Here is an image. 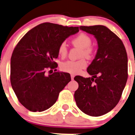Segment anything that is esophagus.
<instances>
[{"label": "esophagus", "mask_w": 135, "mask_h": 135, "mask_svg": "<svg viewBox=\"0 0 135 135\" xmlns=\"http://www.w3.org/2000/svg\"><path fill=\"white\" fill-rule=\"evenodd\" d=\"M74 77H75V75H73V74H71V79H74Z\"/></svg>", "instance_id": "1"}]
</instances>
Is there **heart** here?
<instances>
[{
    "label": "heart",
    "instance_id": "heart-1",
    "mask_svg": "<svg viewBox=\"0 0 135 135\" xmlns=\"http://www.w3.org/2000/svg\"><path fill=\"white\" fill-rule=\"evenodd\" d=\"M91 38L88 34L81 33L75 36L71 40V43L74 46L81 49L80 57H86L90 58L94 55V47L91 46ZM58 54L61 57H65L68 54V47L65 42H63L58 47ZM88 65V62L85 58H81L77 61L68 60L62 63L61 68L63 71L72 74H77L81 70L85 68Z\"/></svg>",
    "mask_w": 135,
    "mask_h": 135
}]
</instances>
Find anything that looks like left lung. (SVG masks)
<instances>
[{
	"instance_id": "obj_1",
	"label": "left lung",
	"mask_w": 135,
	"mask_h": 135,
	"mask_svg": "<svg viewBox=\"0 0 135 135\" xmlns=\"http://www.w3.org/2000/svg\"><path fill=\"white\" fill-rule=\"evenodd\" d=\"M79 29L95 37L98 50L87 70L92 78H74L79 84L74 98L82 112L101 116L111 111L121 97L128 78L127 54L121 40L105 26H81Z\"/></svg>"
}]
</instances>
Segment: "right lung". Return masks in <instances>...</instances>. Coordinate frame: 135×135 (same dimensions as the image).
<instances>
[{"instance_id": "add662e5", "label": "right lung", "mask_w": 135, "mask_h": 135, "mask_svg": "<svg viewBox=\"0 0 135 135\" xmlns=\"http://www.w3.org/2000/svg\"><path fill=\"white\" fill-rule=\"evenodd\" d=\"M78 32L79 27L45 22L28 31L17 44L11 60V83L27 109L41 112L49 109L71 81L68 73L46 75V72L57 67L54 60L58 57L60 44Z\"/></svg>"}]
</instances>
